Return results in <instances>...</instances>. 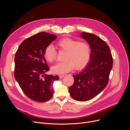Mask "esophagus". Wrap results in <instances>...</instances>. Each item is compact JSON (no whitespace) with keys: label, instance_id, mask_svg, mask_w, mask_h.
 Instances as JSON below:
<instances>
[{"label":"esophagus","instance_id":"34e87169","mask_svg":"<svg viewBox=\"0 0 130 130\" xmlns=\"http://www.w3.org/2000/svg\"><path fill=\"white\" fill-rule=\"evenodd\" d=\"M59 78H62L63 77H64V75H59Z\"/></svg>","mask_w":130,"mask_h":130}]
</instances>
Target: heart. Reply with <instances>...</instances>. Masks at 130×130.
Listing matches in <instances>:
<instances>
[{
    "instance_id": "b5f03b06",
    "label": "heart",
    "mask_w": 130,
    "mask_h": 130,
    "mask_svg": "<svg viewBox=\"0 0 130 130\" xmlns=\"http://www.w3.org/2000/svg\"><path fill=\"white\" fill-rule=\"evenodd\" d=\"M59 51L66 52L63 62L57 63L52 67L55 74H64L70 72L74 67L76 69L84 67L89 61L91 54L90 47L87 43L70 38L60 39L56 43ZM44 56L49 62L56 59L57 53L54 48L48 46L44 51Z\"/></svg>"
}]
</instances>
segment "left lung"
Returning <instances> with one entry per match:
<instances>
[{
	"label": "left lung",
	"mask_w": 130,
	"mask_h": 130,
	"mask_svg": "<svg viewBox=\"0 0 130 130\" xmlns=\"http://www.w3.org/2000/svg\"><path fill=\"white\" fill-rule=\"evenodd\" d=\"M89 44L91 53L88 65L73 75L74 83L69 88L71 96L78 101L95 97L107 86L113 67V58L107 44L93 34L82 32L79 36Z\"/></svg>",
	"instance_id": "8db88e82"
}]
</instances>
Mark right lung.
Returning <instances> with one entry per match:
<instances>
[{"instance_id": "obj_1", "label": "right lung", "mask_w": 130, "mask_h": 130, "mask_svg": "<svg viewBox=\"0 0 130 130\" xmlns=\"http://www.w3.org/2000/svg\"><path fill=\"white\" fill-rule=\"evenodd\" d=\"M57 38L41 32L24 40L15 56L14 75L26 96L38 102L51 99L54 94L53 83L58 76L44 74L50 68L44 56L46 48Z\"/></svg>"}]
</instances>
